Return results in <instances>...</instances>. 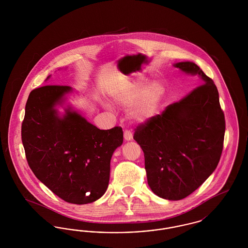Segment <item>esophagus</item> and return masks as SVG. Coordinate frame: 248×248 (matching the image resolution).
Listing matches in <instances>:
<instances>
[{"label": "esophagus", "mask_w": 248, "mask_h": 248, "mask_svg": "<svg viewBox=\"0 0 248 248\" xmlns=\"http://www.w3.org/2000/svg\"><path fill=\"white\" fill-rule=\"evenodd\" d=\"M124 140H126V141L132 140H133V134H132V132H131L130 130H125V131L124 132Z\"/></svg>", "instance_id": "34e87169"}]
</instances>
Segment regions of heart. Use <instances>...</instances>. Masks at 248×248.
I'll return each instance as SVG.
<instances>
[{
    "mask_svg": "<svg viewBox=\"0 0 248 248\" xmlns=\"http://www.w3.org/2000/svg\"><path fill=\"white\" fill-rule=\"evenodd\" d=\"M163 95L162 85L155 81L147 83L142 88L140 83L129 82L110 94L111 99L119 106L131 107L129 118L139 124L146 123L154 117L158 111Z\"/></svg>",
    "mask_w": 248,
    "mask_h": 248,
    "instance_id": "b5f03b06",
    "label": "heart"
}]
</instances>
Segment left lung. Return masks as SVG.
Segmentation results:
<instances>
[{
	"label": "left lung",
	"instance_id": "1",
	"mask_svg": "<svg viewBox=\"0 0 248 248\" xmlns=\"http://www.w3.org/2000/svg\"><path fill=\"white\" fill-rule=\"evenodd\" d=\"M173 66L198 75L202 85L138 126L134 140L144 153L150 188L163 199L177 201L198 189L217 168L225 118L212 79L193 62Z\"/></svg>",
	"mask_w": 248,
	"mask_h": 248
}]
</instances>
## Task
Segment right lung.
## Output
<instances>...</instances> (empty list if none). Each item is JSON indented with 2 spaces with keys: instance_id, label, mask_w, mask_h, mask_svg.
<instances>
[{
  "instance_id": "obj_1",
  "label": "right lung",
  "mask_w": 248,
  "mask_h": 248,
  "mask_svg": "<svg viewBox=\"0 0 248 248\" xmlns=\"http://www.w3.org/2000/svg\"><path fill=\"white\" fill-rule=\"evenodd\" d=\"M72 92L71 86L64 85L32 90L25 108L21 137L36 177L62 200L85 204L105 193L110 159L123 144L124 134L119 126L98 129L70 105L60 114L57 106H63Z\"/></svg>"
}]
</instances>
